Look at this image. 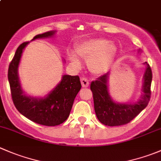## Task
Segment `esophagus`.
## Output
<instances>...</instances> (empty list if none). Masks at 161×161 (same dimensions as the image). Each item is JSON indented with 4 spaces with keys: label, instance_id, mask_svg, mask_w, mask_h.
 <instances>
[{
    "label": "esophagus",
    "instance_id": "obj_1",
    "mask_svg": "<svg viewBox=\"0 0 161 161\" xmlns=\"http://www.w3.org/2000/svg\"><path fill=\"white\" fill-rule=\"evenodd\" d=\"M81 83H82V87H88L89 86V80L86 78H81Z\"/></svg>",
    "mask_w": 161,
    "mask_h": 161
}]
</instances>
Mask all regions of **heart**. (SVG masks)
<instances>
[{
  "label": "heart",
  "instance_id": "obj_1",
  "mask_svg": "<svg viewBox=\"0 0 161 161\" xmlns=\"http://www.w3.org/2000/svg\"><path fill=\"white\" fill-rule=\"evenodd\" d=\"M115 43L104 38H94L83 42L76 48L78 56L87 60L89 70L95 75L105 73L110 68L116 55ZM71 62L76 67L81 66V61L74 52L69 53Z\"/></svg>",
  "mask_w": 161,
  "mask_h": 161
}]
</instances>
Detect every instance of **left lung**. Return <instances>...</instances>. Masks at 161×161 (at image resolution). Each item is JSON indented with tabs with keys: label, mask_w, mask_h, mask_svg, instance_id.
<instances>
[{
	"label": "left lung",
	"mask_w": 161,
	"mask_h": 161,
	"mask_svg": "<svg viewBox=\"0 0 161 161\" xmlns=\"http://www.w3.org/2000/svg\"><path fill=\"white\" fill-rule=\"evenodd\" d=\"M140 52V49L138 50ZM143 75L142 94L136 102L119 103L113 101L108 91V74L103 75L90 84L94 110L98 120L106 126H120L128 124L149 104L151 96L152 71L147 63Z\"/></svg>",
	"instance_id": "left-lung-1"
}]
</instances>
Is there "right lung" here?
I'll use <instances>...</instances> for the list:
<instances>
[{"instance_id":"add662e5","label":"right lung","mask_w":161,"mask_h":161,"mask_svg":"<svg viewBox=\"0 0 161 161\" xmlns=\"http://www.w3.org/2000/svg\"><path fill=\"white\" fill-rule=\"evenodd\" d=\"M55 34V31H51L37 34L32 41L53 37ZM28 44L29 42H26L19 46L9 64L8 78L12 101L17 110L33 122L44 126L60 125L69 116L75 98L82 87L80 79L78 75H64L46 96L35 97L26 95L21 87L18 68L23 49Z\"/></svg>"}]
</instances>
